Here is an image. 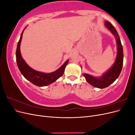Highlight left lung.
Listing matches in <instances>:
<instances>
[{"mask_svg":"<svg viewBox=\"0 0 135 135\" xmlns=\"http://www.w3.org/2000/svg\"><path fill=\"white\" fill-rule=\"evenodd\" d=\"M105 25L112 32V34L115 36L116 38L117 44V55L115 62L114 63L112 67L109 70L99 78L94 77L87 74H83V76L85 77L88 83L93 87L101 89L108 87L118 78L120 75L123 63V47H122L119 36L115 27L112 25L111 23L106 21Z\"/></svg>","mask_w":135,"mask_h":135,"instance_id":"obj_1","label":"left lung"}]
</instances>
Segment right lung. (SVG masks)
Returning a JSON list of instances; mask_svg holds the SVG:
<instances>
[{
    "mask_svg": "<svg viewBox=\"0 0 135 135\" xmlns=\"http://www.w3.org/2000/svg\"><path fill=\"white\" fill-rule=\"evenodd\" d=\"M25 28L21 34L17 44V50H16V61H17L18 68L23 76L34 85L39 87H43L50 85L63 75L65 67L69 62V60H68L58 70L51 73H44L37 71L31 68L22 59L21 52H20V44H21L22 34Z\"/></svg>",
    "mask_w": 135,
    "mask_h": 135,
    "instance_id": "1",
    "label": "right lung"
}]
</instances>
